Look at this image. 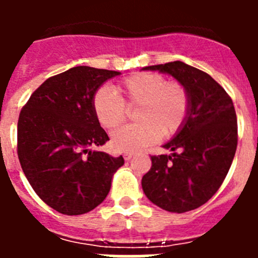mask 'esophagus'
<instances>
[{
    "label": "esophagus",
    "mask_w": 258,
    "mask_h": 258,
    "mask_svg": "<svg viewBox=\"0 0 258 258\" xmlns=\"http://www.w3.org/2000/svg\"><path fill=\"white\" fill-rule=\"evenodd\" d=\"M133 156H134V154H132V152H125V154H124V159H125V160H131V159Z\"/></svg>",
    "instance_id": "34e87169"
}]
</instances>
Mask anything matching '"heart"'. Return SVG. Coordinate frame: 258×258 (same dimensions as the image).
<instances>
[{"label":"heart","instance_id":"heart-1","mask_svg":"<svg viewBox=\"0 0 258 258\" xmlns=\"http://www.w3.org/2000/svg\"><path fill=\"white\" fill-rule=\"evenodd\" d=\"M97 89L92 106L98 122L113 127L125 117V105L136 106L137 124L124 125L112 132L111 145L118 152H136L156 142L160 136L170 137L186 121L190 97L182 84L166 83L161 75L137 74L116 86Z\"/></svg>","mask_w":258,"mask_h":258}]
</instances>
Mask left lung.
Wrapping results in <instances>:
<instances>
[{
	"label": "left lung",
	"instance_id": "1",
	"mask_svg": "<svg viewBox=\"0 0 258 258\" xmlns=\"http://www.w3.org/2000/svg\"><path fill=\"white\" fill-rule=\"evenodd\" d=\"M142 70L169 75L190 97L186 121L163 146L172 154L151 156V169L142 178L143 192L164 211H192L217 192L231 166L238 145L235 108L216 80L183 61Z\"/></svg>",
	"mask_w": 258,
	"mask_h": 258
}]
</instances>
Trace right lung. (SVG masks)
<instances>
[{"instance_id": "1", "label": "right lung", "mask_w": 258, "mask_h": 258, "mask_svg": "<svg viewBox=\"0 0 258 258\" xmlns=\"http://www.w3.org/2000/svg\"><path fill=\"white\" fill-rule=\"evenodd\" d=\"M117 71L79 66L47 79L23 107L18 156L29 184L47 206L67 216L106 199L122 156L92 150L109 141L92 106L95 90Z\"/></svg>"}]
</instances>
